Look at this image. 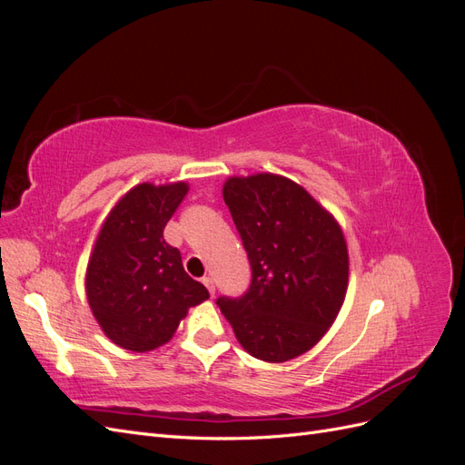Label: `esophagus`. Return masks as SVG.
I'll use <instances>...</instances> for the list:
<instances>
[{
    "label": "esophagus",
    "instance_id": "obj_1",
    "mask_svg": "<svg viewBox=\"0 0 465 465\" xmlns=\"http://www.w3.org/2000/svg\"><path fill=\"white\" fill-rule=\"evenodd\" d=\"M202 283L207 287V291H209L211 297H213V294H215V283H213V279H211V277H203V279H202Z\"/></svg>",
    "mask_w": 465,
    "mask_h": 465
}]
</instances>
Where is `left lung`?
I'll return each mask as SVG.
<instances>
[{
  "label": "left lung",
  "mask_w": 465,
  "mask_h": 465,
  "mask_svg": "<svg viewBox=\"0 0 465 465\" xmlns=\"http://www.w3.org/2000/svg\"><path fill=\"white\" fill-rule=\"evenodd\" d=\"M224 203L242 238L252 279L241 297H219L250 355L283 362L328 331L343 304L349 258L340 224L299 184L273 174L229 178Z\"/></svg>",
  "instance_id": "obj_1"
}]
</instances>
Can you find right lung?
<instances>
[{"mask_svg":"<svg viewBox=\"0 0 465 465\" xmlns=\"http://www.w3.org/2000/svg\"><path fill=\"white\" fill-rule=\"evenodd\" d=\"M184 182L139 184L110 211L87 267V299L116 345L145 353L171 340L188 308L209 297L163 236L184 200Z\"/></svg>","mask_w":465,"mask_h":465,"instance_id":"add662e5","label":"right lung"}]
</instances>
